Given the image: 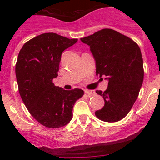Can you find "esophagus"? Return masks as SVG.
<instances>
[{
	"label": "esophagus",
	"instance_id": "obj_1",
	"mask_svg": "<svg viewBox=\"0 0 160 160\" xmlns=\"http://www.w3.org/2000/svg\"><path fill=\"white\" fill-rule=\"evenodd\" d=\"M85 93L87 94L88 96H91V95H94L95 94V92H94V90H85Z\"/></svg>",
	"mask_w": 160,
	"mask_h": 160
}]
</instances>
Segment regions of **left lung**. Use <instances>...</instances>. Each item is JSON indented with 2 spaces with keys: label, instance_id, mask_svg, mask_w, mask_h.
Wrapping results in <instances>:
<instances>
[{
  "label": "left lung",
  "instance_id": "1",
  "mask_svg": "<svg viewBox=\"0 0 160 160\" xmlns=\"http://www.w3.org/2000/svg\"><path fill=\"white\" fill-rule=\"evenodd\" d=\"M81 41L90 47L96 62V75H105L108 87L102 92L104 107L95 112L98 118L118 122L130 112L143 81V63L140 49L128 37L111 29H103Z\"/></svg>",
  "mask_w": 160,
  "mask_h": 160
}]
</instances>
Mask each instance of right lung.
Wrapping results in <instances>:
<instances>
[{
    "label": "right lung",
    "mask_w": 160,
    "mask_h": 160,
    "mask_svg": "<svg viewBox=\"0 0 160 160\" xmlns=\"http://www.w3.org/2000/svg\"><path fill=\"white\" fill-rule=\"evenodd\" d=\"M78 39L46 32L24 44L16 63L18 90L29 112L39 123L59 128L70 122L75 102L84 94L81 89L55 87L62 53Z\"/></svg>",
    "instance_id": "right-lung-1"
}]
</instances>
